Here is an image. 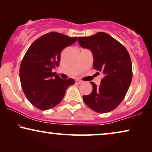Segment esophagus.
<instances>
[{
    "instance_id": "34e87169",
    "label": "esophagus",
    "mask_w": 152,
    "mask_h": 152,
    "mask_svg": "<svg viewBox=\"0 0 152 152\" xmlns=\"http://www.w3.org/2000/svg\"><path fill=\"white\" fill-rule=\"evenodd\" d=\"M75 82L77 83V84H82V83H83V82L82 80H75Z\"/></svg>"
}]
</instances>
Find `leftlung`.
I'll use <instances>...</instances> for the list:
<instances>
[{"mask_svg": "<svg viewBox=\"0 0 152 152\" xmlns=\"http://www.w3.org/2000/svg\"><path fill=\"white\" fill-rule=\"evenodd\" d=\"M84 48L93 55V67L104 75L101 84L91 82L93 91L84 95L83 100L89 108L99 113L113 111L122 102L132 80V64L127 50L119 41L105 32L90 37H78Z\"/></svg>", "mask_w": 152, "mask_h": 152, "instance_id": "1", "label": "left lung"}]
</instances>
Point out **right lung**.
Listing matches in <instances>:
<instances>
[{
  "instance_id": "obj_1",
  "label": "right lung",
  "mask_w": 152,
  "mask_h": 152,
  "mask_svg": "<svg viewBox=\"0 0 152 152\" xmlns=\"http://www.w3.org/2000/svg\"><path fill=\"white\" fill-rule=\"evenodd\" d=\"M77 37L56 32L41 36L32 43L20 66V84L27 99L37 109L45 111L61 102L73 79L62 80L52 70L59 66L62 50Z\"/></svg>"
}]
</instances>
